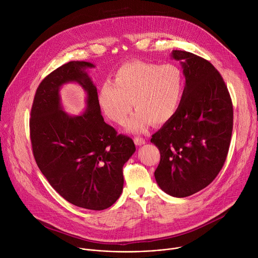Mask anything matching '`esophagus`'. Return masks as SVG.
I'll return each mask as SVG.
<instances>
[{
    "label": "esophagus",
    "mask_w": 258,
    "mask_h": 258,
    "mask_svg": "<svg viewBox=\"0 0 258 258\" xmlns=\"http://www.w3.org/2000/svg\"><path fill=\"white\" fill-rule=\"evenodd\" d=\"M134 142H135V144H136L137 146H142V145H144V144L146 143L145 139H143V138H141V137H136V138L134 139Z\"/></svg>",
    "instance_id": "1"
}]
</instances>
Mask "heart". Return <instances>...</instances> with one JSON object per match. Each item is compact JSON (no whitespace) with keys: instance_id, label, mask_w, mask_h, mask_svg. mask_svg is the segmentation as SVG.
Listing matches in <instances>:
<instances>
[{"instance_id":"b5f03b06","label":"heart","mask_w":258,"mask_h":258,"mask_svg":"<svg viewBox=\"0 0 258 258\" xmlns=\"http://www.w3.org/2000/svg\"><path fill=\"white\" fill-rule=\"evenodd\" d=\"M183 85L182 73L175 65L128 62L116 71L113 84H103L99 102L108 118L120 125L125 123L134 103L137 111L128 122V131L144 133L152 121L162 124L174 116Z\"/></svg>"}]
</instances>
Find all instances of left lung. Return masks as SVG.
<instances>
[{
    "instance_id": "8db88e82",
    "label": "left lung",
    "mask_w": 258,
    "mask_h": 258,
    "mask_svg": "<svg viewBox=\"0 0 258 258\" xmlns=\"http://www.w3.org/2000/svg\"><path fill=\"white\" fill-rule=\"evenodd\" d=\"M170 57L181 64L186 83L174 116L151 139L160 151L154 172L166 194L183 198L207 187L226 161L233 132V104L219 72L186 51Z\"/></svg>"
}]
</instances>
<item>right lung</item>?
I'll use <instances>...</instances> for the list:
<instances>
[{"label": "right lung", "instance_id": "1", "mask_svg": "<svg viewBox=\"0 0 258 258\" xmlns=\"http://www.w3.org/2000/svg\"><path fill=\"white\" fill-rule=\"evenodd\" d=\"M89 68L95 65L71 61L43 80L31 108L30 140L35 162L57 193L78 207L103 210L121 195L122 167L136 146L104 121ZM69 82L87 94L82 115L65 113L60 104L59 90Z\"/></svg>", "mask_w": 258, "mask_h": 258}]
</instances>
